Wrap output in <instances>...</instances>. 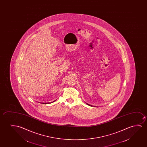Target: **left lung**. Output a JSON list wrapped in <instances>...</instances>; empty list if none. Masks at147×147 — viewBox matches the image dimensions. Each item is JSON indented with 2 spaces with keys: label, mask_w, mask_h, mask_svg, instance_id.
Instances as JSON below:
<instances>
[{
  "label": "left lung",
  "mask_w": 147,
  "mask_h": 147,
  "mask_svg": "<svg viewBox=\"0 0 147 147\" xmlns=\"http://www.w3.org/2000/svg\"><path fill=\"white\" fill-rule=\"evenodd\" d=\"M85 103H86V104H87V105H89V106H90V107H93V105H89L88 103H87L86 102H85ZM94 107H95L94 106Z\"/></svg>",
  "instance_id": "8db88e82"
}]
</instances>
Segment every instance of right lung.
<instances>
[{
    "mask_svg": "<svg viewBox=\"0 0 147 147\" xmlns=\"http://www.w3.org/2000/svg\"><path fill=\"white\" fill-rule=\"evenodd\" d=\"M56 100H54V101H55ZM54 101H53V102H54ZM51 103L52 102H51V103H44V104H46H46H49V103Z\"/></svg>",
    "mask_w": 147,
    "mask_h": 147,
    "instance_id": "1",
    "label": "right lung"
}]
</instances>
